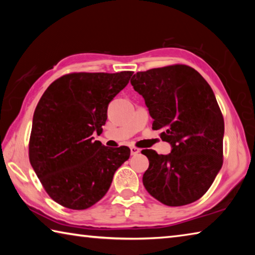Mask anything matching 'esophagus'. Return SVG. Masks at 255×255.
I'll return each mask as SVG.
<instances>
[{"label":"esophagus","instance_id":"esophagus-1","mask_svg":"<svg viewBox=\"0 0 255 255\" xmlns=\"http://www.w3.org/2000/svg\"><path fill=\"white\" fill-rule=\"evenodd\" d=\"M139 152H140L139 148L133 147V146H131V147H130V153H131V155H136V154H138Z\"/></svg>","mask_w":255,"mask_h":255}]
</instances>
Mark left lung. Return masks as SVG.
I'll list each match as a JSON object with an SVG mask.
<instances>
[{"mask_svg": "<svg viewBox=\"0 0 255 255\" xmlns=\"http://www.w3.org/2000/svg\"><path fill=\"white\" fill-rule=\"evenodd\" d=\"M130 83L144 98L153 129L172 146L167 155L141 150L149 161L145 189L171 207L200 199L223 165L224 118L210 85L182 64L137 72Z\"/></svg>", "mask_w": 255, "mask_h": 255, "instance_id": "left-lung-1", "label": "left lung"}]
</instances>
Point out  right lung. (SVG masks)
Listing matches in <instances>:
<instances>
[{"label": "right lung", "mask_w": 255, "mask_h": 255, "mask_svg": "<svg viewBox=\"0 0 255 255\" xmlns=\"http://www.w3.org/2000/svg\"><path fill=\"white\" fill-rule=\"evenodd\" d=\"M132 73H71L42 94L33 114L29 159L57 204L74 210L97 204L130 156L127 146L109 148L92 135L102 132L108 105Z\"/></svg>", "instance_id": "obj_1"}]
</instances>
